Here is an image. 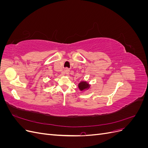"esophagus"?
<instances>
[{
	"label": "esophagus",
	"mask_w": 148,
	"mask_h": 148,
	"mask_svg": "<svg viewBox=\"0 0 148 148\" xmlns=\"http://www.w3.org/2000/svg\"><path fill=\"white\" fill-rule=\"evenodd\" d=\"M64 72L65 74H66V75L69 74V72H70V70H69L68 68H65V69H64Z\"/></svg>",
	"instance_id": "34e87169"
}]
</instances>
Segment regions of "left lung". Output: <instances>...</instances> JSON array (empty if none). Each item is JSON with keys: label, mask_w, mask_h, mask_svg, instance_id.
<instances>
[{"label": "left lung", "mask_w": 148, "mask_h": 148, "mask_svg": "<svg viewBox=\"0 0 148 148\" xmlns=\"http://www.w3.org/2000/svg\"><path fill=\"white\" fill-rule=\"evenodd\" d=\"M78 88L81 91H83L85 90H87L89 88H90V84H89L87 82L82 81L78 83Z\"/></svg>", "instance_id": "left-lung-1"}]
</instances>
